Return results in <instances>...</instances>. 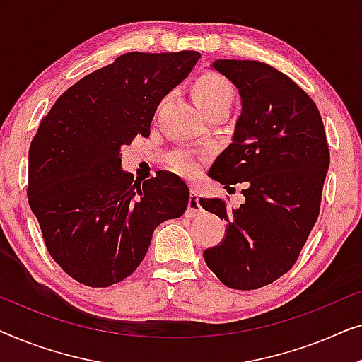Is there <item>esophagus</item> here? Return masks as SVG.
<instances>
[{"instance_id":"34e87169","label":"esophagus","mask_w":362,"mask_h":362,"mask_svg":"<svg viewBox=\"0 0 362 362\" xmlns=\"http://www.w3.org/2000/svg\"><path fill=\"white\" fill-rule=\"evenodd\" d=\"M202 207L199 204V194H197V189H191L189 194V202H187V209H186V216L187 217H196L197 214H201Z\"/></svg>"}]
</instances>
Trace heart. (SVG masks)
I'll list each match as a JSON object with an SVG mask.
<instances>
[{
	"mask_svg": "<svg viewBox=\"0 0 362 362\" xmlns=\"http://www.w3.org/2000/svg\"><path fill=\"white\" fill-rule=\"evenodd\" d=\"M192 98L206 115L217 108H229L230 110L232 103L235 100V87L222 74L207 71L196 78L194 86H192ZM170 165L173 170L185 173V175H191L196 170L194 161L186 155L173 156Z\"/></svg>",
	"mask_w": 362,
	"mask_h": 362,
	"instance_id": "b5f03b06",
	"label": "heart"
}]
</instances>
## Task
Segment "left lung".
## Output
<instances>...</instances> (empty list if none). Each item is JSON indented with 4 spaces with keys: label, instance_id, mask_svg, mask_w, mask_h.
Wrapping results in <instances>:
<instances>
[{
    "label": "left lung",
    "instance_id": "obj_1",
    "mask_svg": "<svg viewBox=\"0 0 362 362\" xmlns=\"http://www.w3.org/2000/svg\"><path fill=\"white\" fill-rule=\"evenodd\" d=\"M214 69L234 82L242 113L232 143L209 176L224 187L244 182L239 209L219 197L202 209L227 222L204 260L229 288L255 290L285 275L320 216L329 150L318 107L303 88L265 62L219 59Z\"/></svg>",
    "mask_w": 362,
    "mask_h": 362
}]
</instances>
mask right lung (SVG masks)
I'll return each instance as SVG.
<instances>
[{"label":"right lung","mask_w":362,"mask_h":362,"mask_svg":"<svg viewBox=\"0 0 362 362\" xmlns=\"http://www.w3.org/2000/svg\"><path fill=\"white\" fill-rule=\"evenodd\" d=\"M196 51L128 52L69 87L29 146L28 201L54 262L103 288L132 275L161 222L185 214L189 189L175 173L135 181L122 146L150 125L163 97L187 77Z\"/></svg>","instance_id":"1"}]
</instances>
